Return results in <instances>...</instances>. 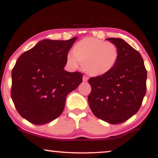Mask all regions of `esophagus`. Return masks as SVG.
I'll return each mask as SVG.
<instances>
[{
	"label": "esophagus",
	"instance_id": "obj_1",
	"mask_svg": "<svg viewBox=\"0 0 158 158\" xmlns=\"http://www.w3.org/2000/svg\"><path fill=\"white\" fill-rule=\"evenodd\" d=\"M82 80H83V81H87L88 80V77H86V76H83V78H82Z\"/></svg>",
	"mask_w": 158,
	"mask_h": 158
}]
</instances>
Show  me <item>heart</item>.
<instances>
[{
  "label": "heart",
  "mask_w": 158,
  "mask_h": 158,
  "mask_svg": "<svg viewBox=\"0 0 158 158\" xmlns=\"http://www.w3.org/2000/svg\"><path fill=\"white\" fill-rule=\"evenodd\" d=\"M72 52L73 54L67 56L68 64L77 68L80 62L84 71L91 77H101L110 73L119 59V51L115 44L92 37L77 42Z\"/></svg>",
  "instance_id": "obj_1"
}]
</instances>
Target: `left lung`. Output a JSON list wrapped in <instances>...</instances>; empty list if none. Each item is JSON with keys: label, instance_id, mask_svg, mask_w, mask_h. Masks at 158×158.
<instances>
[{"label": "left lung", "instance_id": "8db88e82", "mask_svg": "<svg viewBox=\"0 0 158 158\" xmlns=\"http://www.w3.org/2000/svg\"><path fill=\"white\" fill-rule=\"evenodd\" d=\"M107 40L119 51L117 64L110 73L90 78L88 96L96 117L110 124H119L138 111L146 92L147 71L140 53L119 38Z\"/></svg>", "mask_w": 158, "mask_h": 158}]
</instances>
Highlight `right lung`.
Wrapping results in <instances>:
<instances>
[{
	"label": "right lung",
	"mask_w": 158,
	"mask_h": 158,
	"mask_svg": "<svg viewBox=\"0 0 158 158\" xmlns=\"http://www.w3.org/2000/svg\"><path fill=\"white\" fill-rule=\"evenodd\" d=\"M77 37L44 39L20 56L12 70L11 97L27 121L43 125L59 117L68 94L82 82V73L64 70Z\"/></svg>",
	"instance_id": "1"
}]
</instances>
